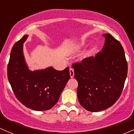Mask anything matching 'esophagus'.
Returning <instances> with one entry per match:
<instances>
[{"instance_id":"1","label":"esophagus","mask_w":134,"mask_h":134,"mask_svg":"<svg viewBox=\"0 0 134 134\" xmlns=\"http://www.w3.org/2000/svg\"><path fill=\"white\" fill-rule=\"evenodd\" d=\"M69 72H70V76L71 78H72V77H74V70H73V69L70 68L69 69Z\"/></svg>"}]
</instances>
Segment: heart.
I'll list each match as a JSON object with an SVG mask.
<instances>
[{
  "label": "heart",
  "instance_id": "heart-1",
  "mask_svg": "<svg viewBox=\"0 0 134 134\" xmlns=\"http://www.w3.org/2000/svg\"><path fill=\"white\" fill-rule=\"evenodd\" d=\"M84 45H85V43H79L78 44L74 46V50H78V49H81V48H83L84 46Z\"/></svg>",
  "mask_w": 134,
  "mask_h": 134
}]
</instances>
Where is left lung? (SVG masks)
Masks as SVG:
<instances>
[{
	"label": "left lung",
	"instance_id": "8db88e82",
	"mask_svg": "<svg viewBox=\"0 0 134 134\" xmlns=\"http://www.w3.org/2000/svg\"><path fill=\"white\" fill-rule=\"evenodd\" d=\"M103 36L105 40L102 51L72 65L78 82L79 102L91 112L112 106L121 95L127 76V62L121 44L109 34Z\"/></svg>",
	"mask_w": 134,
	"mask_h": 134
}]
</instances>
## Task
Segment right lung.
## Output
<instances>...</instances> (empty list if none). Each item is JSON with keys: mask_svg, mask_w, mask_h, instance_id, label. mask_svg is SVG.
Segmentation results:
<instances>
[{"mask_svg": "<svg viewBox=\"0 0 134 134\" xmlns=\"http://www.w3.org/2000/svg\"><path fill=\"white\" fill-rule=\"evenodd\" d=\"M28 35L13 46L7 65V77L17 99L34 111H47L57 104L70 79L69 68L57 70L53 67L32 71L26 64L23 43Z\"/></svg>", "mask_w": 134, "mask_h": 134, "instance_id": "1", "label": "right lung"}]
</instances>
